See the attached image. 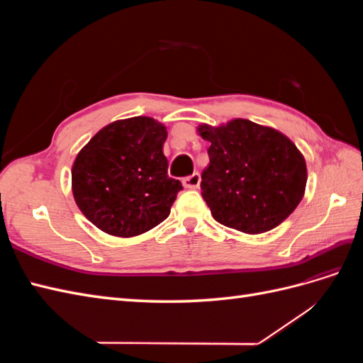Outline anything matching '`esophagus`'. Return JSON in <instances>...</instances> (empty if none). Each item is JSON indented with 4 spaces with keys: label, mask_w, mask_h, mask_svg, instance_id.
<instances>
[{
    "label": "esophagus",
    "mask_w": 363,
    "mask_h": 363,
    "mask_svg": "<svg viewBox=\"0 0 363 363\" xmlns=\"http://www.w3.org/2000/svg\"><path fill=\"white\" fill-rule=\"evenodd\" d=\"M201 177L199 172H194L192 175H188V177L183 179V186L186 189H196L200 186Z\"/></svg>",
    "instance_id": "esophagus-1"
}]
</instances>
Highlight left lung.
<instances>
[{
	"label": "left lung",
	"instance_id": "obj_1",
	"mask_svg": "<svg viewBox=\"0 0 363 363\" xmlns=\"http://www.w3.org/2000/svg\"><path fill=\"white\" fill-rule=\"evenodd\" d=\"M199 133L211 142L201 195L219 224L265 233L300 204L306 160L289 138L240 118L219 127L203 124Z\"/></svg>",
	"mask_w": 363,
	"mask_h": 363
}]
</instances>
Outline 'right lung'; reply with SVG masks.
<instances>
[{
  "label": "right lung",
  "instance_id": "add662e5",
  "mask_svg": "<svg viewBox=\"0 0 363 363\" xmlns=\"http://www.w3.org/2000/svg\"><path fill=\"white\" fill-rule=\"evenodd\" d=\"M168 131L148 116L115 121L87 142L72 164V194L104 233L131 238L168 218L183 189L168 175Z\"/></svg>",
  "mask_w": 363,
  "mask_h": 363
}]
</instances>
